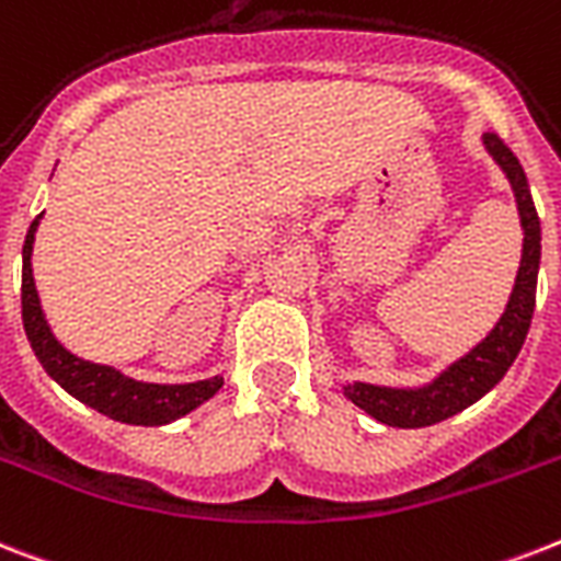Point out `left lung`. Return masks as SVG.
I'll return each mask as SVG.
<instances>
[{
	"label": "left lung",
	"instance_id": "1",
	"mask_svg": "<svg viewBox=\"0 0 561 561\" xmlns=\"http://www.w3.org/2000/svg\"><path fill=\"white\" fill-rule=\"evenodd\" d=\"M484 144L499 161V167L507 172L513 193H516L522 227H525V248H522L516 288L510 294L502 320L495 322L484 343H478L470 354H463L458 363H453L435 383L423 386V389H386V386L371 383L345 386V394L352 403H357L375 421L389 423V426H400V430L432 426V423L446 421L461 409L472 407L478 398H484L486 391L507 375V368L518 357L527 331H530L533 308H536V276H539L541 259L539 213H536L527 175L516 154L510 152L507 144L493 131H486Z\"/></svg>",
	"mask_w": 561,
	"mask_h": 561
}]
</instances>
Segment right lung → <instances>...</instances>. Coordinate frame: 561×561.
<instances>
[{
  "label": "right lung",
  "instance_id": "right-lung-1",
  "mask_svg": "<svg viewBox=\"0 0 561 561\" xmlns=\"http://www.w3.org/2000/svg\"><path fill=\"white\" fill-rule=\"evenodd\" d=\"M39 225V216L31 221L25 244H22V322L25 334L34 348L36 359L43 368L57 380L68 394H75L80 403L98 409L106 417H115L121 423H135V426H161V423L178 421L195 407H202L221 389V377H209L198 383L184 386H158V383H138L131 377H123L112 366H98L85 363L66 352L54 340L51 328L45 322L39 296L34 288V273H31V250H34V233Z\"/></svg>",
  "mask_w": 561,
  "mask_h": 561
}]
</instances>
